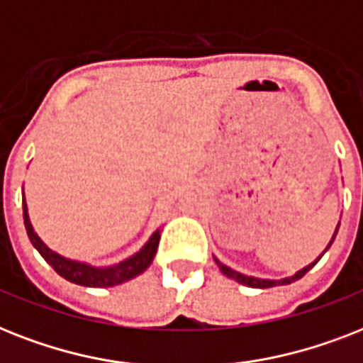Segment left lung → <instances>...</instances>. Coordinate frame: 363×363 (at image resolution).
<instances>
[{
  "label": "left lung",
  "mask_w": 363,
  "mask_h": 363,
  "mask_svg": "<svg viewBox=\"0 0 363 363\" xmlns=\"http://www.w3.org/2000/svg\"><path fill=\"white\" fill-rule=\"evenodd\" d=\"M335 234H337V230H335ZM335 234H333V238H335ZM333 238H332V242H333ZM332 242H330V245H332ZM330 245H328V247H330ZM328 247H326V249H328ZM324 253H326V251H324ZM323 255H320V257H323ZM320 257H318V259L315 260V262L309 264V266H306V268H303V269H300V272L292 275V277H286V279H279V281L257 279V277H249V275H243V274H240V272H234V269L228 268V266H225V264H221L217 259H216V262H217V266L221 268L223 274L227 275V277H230V279L238 281V283H242V285L253 286V289H269V286H277V285H291V283H294V281L301 279V277H303V275H306L307 272H309V269H311L313 266H315V264L318 262V260H320Z\"/></svg>",
  "instance_id": "1"
}]
</instances>
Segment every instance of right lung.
Segmentation results:
<instances>
[{"label":"right lung","instance_id":"right-lung-1","mask_svg":"<svg viewBox=\"0 0 363 363\" xmlns=\"http://www.w3.org/2000/svg\"><path fill=\"white\" fill-rule=\"evenodd\" d=\"M24 225L31 243H33L35 249L39 251L40 257L50 264L52 268L56 269L63 279L71 281V283H74V285H82V286H114L123 283V281L133 279V277L142 274V272L152 264L153 257H155V253H157L159 240H161V232L157 230L152 238H150V242H147L146 245L138 251V253L133 255L131 259L116 264V266H112V268H91V266H88V264L63 259V257H60V255L54 253V251H50V249L46 247L45 243L39 240V236L33 232L30 217H28V210H26V202H24Z\"/></svg>","mask_w":363,"mask_h":363}]
</instances>
